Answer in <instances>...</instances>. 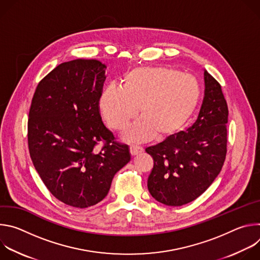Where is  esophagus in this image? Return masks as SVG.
<instances>
[{
  "instance_id": "obj_1",
  "label": "esophagus",
  "mask_w": 260,
  "mask_h": 260,
  "mask_svg": "<svg viewBox=\"0 0 260 260\" xmlns=\"http://www.w3.org/2000/svg\"><path fill=\"white\" fill-rule=\"evenodd\" d=\"M143 151V148L141 146H137V145H132L129 147V152L133 156L138 155L139 153H141Z\"/></svg>"
}]
</instances>
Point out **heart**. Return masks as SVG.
Instances as JSON below:
<instances>
[{"label": "heart", "instance_id": "heart-1", "mask_svg": "<svg viewBox=\"0 0 260 260\" xmlns=\"http://www.w3.org/2000/svg\"><path fill=\"white\" fill-rule=\"evenodd\" d=\"M200 95V85L189 74L170 67H139L125 74L121 88L107 87L99 106L108 126L117 133L124 132L139 112L141 119L127 140H166L188 121Z\"/></svg>", "mask_w": 260, "mask_h": 260}]
</instances>
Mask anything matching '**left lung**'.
<instances>
[{
    "label": "left lung",
    "instance_id": "left-lung-1",
    "mask_svg": "<svg viewBox=\"0 0 260 260\" xmlns=\"http://www.w3.org/2000/svg\"><path fill=\"white\" fill-rule=\"evenodd\" d=\"M205 86L193 125L145 149L153 158L148 190L168 206H182L198 199L219 175L225 160L228 104L221 85L207 71Z\"/></svg>",
    "mask_w": 260,
    "mask_h": 260
}]
</instances>
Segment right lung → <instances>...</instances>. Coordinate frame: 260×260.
I'll return each mask as SVG.
<instances>
[{"label": "right lung", "mask_w": 260, "mask_h": 260, "mask_svg": "<svg viewBox=\"0 0 260 260\" xmlns=\"http://www.w3.org/2000/svg\"><path fill=\"white\" fill-rule=\"evenodd\" d=\"M105 68L82 58L58 64L37 85L28 112L36 171L54 198L80 209L104 200L114 175L131 160L128 146L102 121Z\"/></svg>", "instance_id": "add662e5"}]
</instances>
